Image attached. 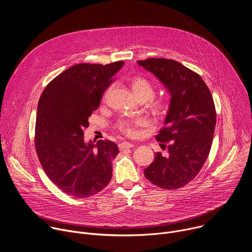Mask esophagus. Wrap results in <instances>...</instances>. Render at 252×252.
Wrapping results in <instances>:
<instances>
[{
  "instance_id": "esophagus-1",
  "label": "esophagus",
  "mask_w": 252,
  "mask_h": 252,
  "mask_svg": "<svg viewBox=\"0 0 252 252\" xmlns=\"http://www.w3.org/2000/svg\"><path fill=\"white\" fill-rule=\"evenodd\" d=\"M133 147H134V145H132V143H129V142H126V141L121 142L119 145V149H120L121 152H123L125 150H127V149H131Z\"/></svg>"
}]
</instances>
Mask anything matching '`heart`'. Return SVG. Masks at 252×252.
<instances>
[{
	"label": "heart",
	"instance_id": "1",
	"mask_svg": "<svg viewBox=\"0 0 252 252\" xmlns=\"http://www.w3.org/2000/svg\"><path fill=\"white\" fill-rule=\"evenodd\" d=\"M131 90L137 98H145L146 100L151 99L156 93L154 85L143 77H134L131 80ZM152 106L157 112L163 113L168 109L169 103L166 100H158L152 102ZM143 123V120L122 121L117 125V128L126 135L133 136L136 133V126Z\"/></svg>",
	"mask_w": 252,
	"mask_h": 252
}]
</instances>
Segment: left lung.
Instances as JSON below:
<instances>
[{
	"instance_id": "obj_1",
	"label": "left lung",
	"mask_w": 252,
	"mask_h": 252,
	"mask_svg": "<svg viewBox=\"0 0 252 252\" xmlns=\"http://www.w3.org/2000/svg\"><path fill=\"white\" fill-rule=\"evenodd\" d=\"M137 63L154 74L170 95L163 127L156 135L158 141L168 143V156L157 153L145 175L160 189H181L197 175L210 152L217 124L213 98L200 76L178 62L148 59Z\"/></svg>"
}]
</instances>
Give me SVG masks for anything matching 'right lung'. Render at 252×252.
Masks as SVG:
<instances>
[{"label":"right lung","instance_id":"1","mask_svg":"<svg viewBox=\"0 0 252 252\" xmlns=\"http://www.w3.org/2000/svg\"><path fill=\"white\" fill-rule=\"evenodd\" d=\"M124 63L75 64L55 78L40 97L37 155L48 177L68 195L92 196L111 181L118 146L111 140L86 142L84 128Z\"/></svg>","mask_w":252,"mask_h":252}]
</instances>
